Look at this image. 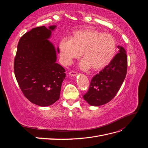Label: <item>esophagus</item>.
<instances>
[{
    "mask_svg": "<svg viewBox=\"0 0 148 148\" xmlns=\"http://www.w3.org/2000/svg\"><path fill=\"white\" fill-rule=\"evenodd\" d=\"M69 74L70 76H71V77H76V76L77 75V73L76 72V71H70Z\"/></svg>",
    "mask_w": 148,
    "mask_h": 148,
    "instance_id": "34e87169",
    "label": "esophagus"
}]
</instances>
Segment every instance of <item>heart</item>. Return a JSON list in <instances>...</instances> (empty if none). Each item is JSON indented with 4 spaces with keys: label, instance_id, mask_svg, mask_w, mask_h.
<instances>
[{
    "label": "heart",
    "instance_id": "b5f03b06",
    "mask_svg": "<svg viewBox=\"0 0 148 148\" xmlns=\"http://www.w3.org/2000/svg\"><path fill=\"white\" fill-rule=\"evenodd\" d=\"M62 63L70 65L82 55L84 59L79 68L88 70L92 66L101 70L108 65L116 53V41L110 34L102 33L93 29L77 31L71 38H64L59 44Z\"/></svg>",
    "mask_w": 148,
    "mask_h": 148
}]
</instances>
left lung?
I'll list each match as a JSON object with an SVG mask.
<instances>
[{
    "label": "left lung",
    "instance_id": "1",
    "mask_svg": "<svg viewBox=\"0 0 148 148\" xmlns=\"http://www.w3.org/2000/svg\"><path fill=\"white\" fill-rule=\"evenodd\" d=\"M110 63L99 73L94 77L84 99L92 106L107 104L117 95L127 75V56L125 49L120 46Z\"/></svg>",
    "mask_w": 148,
    "mask_h": 148
}]
</instances>
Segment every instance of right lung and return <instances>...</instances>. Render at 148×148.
I'll use <instances>...</instances> for the list:
<instances>
[{"mask_svg":"<svg viewBox=\"0 0 148 148\" xmlns=\"http://www.w3.org/2000/svg\"><path fill=\"white\" fill-rule=\"evenodd\" d=\"M56 25L39 26L22 36L14 62L16 81L24 96L41 107L51 106L59 99L65 69L57 63L56 49L49 41Z\"/></svg>","mask_w":148,"mask_h":148,"instance_id":"right-lung-1","label":"right lung"}]
</instances>
